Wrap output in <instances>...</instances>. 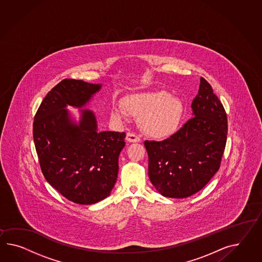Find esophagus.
<instances>
[{"label":"esophagus","mask_w":262,"mask_h":262,"mask_svg":"<svg viewBox=\"0 0 262 262\" xmlns=\"http://www.w3.org/2000/svg\"><path fill=\"white\" fill-rule=\"evenodd\" d=\"M126 139L129 143H137V142L140 141V138L136 134H133V133H128L127 136H126Z\"/></svg>","instance_id":"esophagus-1"}]
</instances>
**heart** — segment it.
<instances>
[{
    "mask_svg": "<svg viewBox=\"0 0 262 262\" xmlns=\"http://www.w3.org/2000/svg\"><path fill=\"white\" fill-rule=\"evenodd\" d=\"M123 108L134 116H140L142 129L154 138H166L172 135L182 121L183 102L166 91L138 93L126 96L122 100ZM113 116L117 119L125 117V113L114 108Z\"/></svg>",
    "mask_w": 262,
    "mask_h": 262,
    "instance_id": "heart-1",
    "label": "heart"
}]
</instances>
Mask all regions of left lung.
Listing matches in <instances>:
<instances>
[{"mask_svg":"<svg viewBox=\"0 0 262 262\" xmlns=\"http://www.w3.org/2000/svg\"><path fill=\"white\" fill-rule=\"evenodd\" d=\"M192 117L166 140L145 141L148 177L167 198L200 191L220 168L227 138V116L210 84L201 77Z\"/></svg>","mask_w":262,"mask_h":262,"instance_id":"obj_1","label":"left lung"}]
</instances>
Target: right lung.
I'll list each match as a JSON object with an SVG mask.
<instances>
[{"instance_id":"right-lung-1","label":"right lung","mask_w":262,"mask_h":262,"mask_svg":"<svg viewBox=\"0 0 262 262\" xmlns=\"http://www.w3.org/2000/svg\"><path fill=\"white\" fill-rule=\"evenodd\" d=\"M101 84L66 78L45 96L35 115L33 138L46 181L63 197L94 204L110 196L118 174L125 133L97 132L93 111L85 107ZM80 108L76 122L66 108Z\"/></svg>"}]
</instances>
